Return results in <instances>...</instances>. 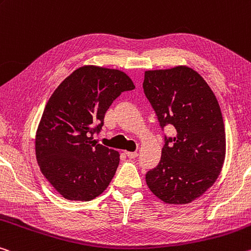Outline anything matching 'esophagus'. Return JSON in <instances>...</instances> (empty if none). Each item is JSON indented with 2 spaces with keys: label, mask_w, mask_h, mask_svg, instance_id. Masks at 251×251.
<instances>
[{
  "label": "esophagus",
  "mask_w": 251,
  "mask_h": 251,
  "mask_svg": "<svg viewBox=\"0 0 251 251\" xmlns=\"http://www.w3.org/2000/svg\"><path fill=\"white\" fill-rule=\"evenodd\" d=\"M126 155L129 158H136L138 156V153L137 152H126Z\"/></svg>",
  "instance_id": "34e87169"
}]
</instances>
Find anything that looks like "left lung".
<instances>
[{
    "instance_id": "obj_1",
    "label": "left lung",
    "mask_w": 251,
    "mask_h": 251,
    "mask_svg": "<svg viewBox=\"0 0 251 251\" xmlns=\"http://www.w3.org/2000/svg\"><path fill=\"white\" fill-rule=\"evenodd\" d=\"M143 88L162 128L176 130L164 137L160 163L146 173V184L165 203H190L213 185L224 165L220 106L204 79L186 66L145 71Z\"/></svg>"
}]
</instances>
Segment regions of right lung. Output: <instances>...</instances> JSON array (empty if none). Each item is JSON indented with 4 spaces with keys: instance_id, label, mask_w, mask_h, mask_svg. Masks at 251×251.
Here are the masks:
<instances>
[{
    "instance_id": "1",
    "label": "right lung",
    "mask_w": 251,
    "mask_h": 251,
    "mask_svg": "<svg viewBox=\"0 0 251 251\" xmlns=\"http://www.w3.org/2000/svg\"><path fill=\"white\" fill-rule=\"evenodd\" d=\"M134 83L125 73L97 66L75 70L53 91L35 135V156L43 176L67 200L90 201L116 173L119 153L98 144L104 117Z\"/></svg>"
}]
</instances>
